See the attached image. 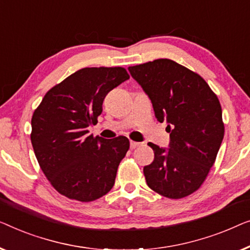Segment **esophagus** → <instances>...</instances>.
<instances>
[{"instance_id": "34e87169", "label": "esophagus", "mask_w": 250, "mask_h": 250, "mask_svg": "<svg viewBox=\"0 0 250 250\" xmlns=\"http://www.w3.org/2000/svg\"><path fill=\"white\" fill-rule=\"evenodd\" d=\"M140 145H142V143H138V142H133V140H131V142H130V147H131L132 149H133V148H137V147L140 146Z\"/></svg>"}]
</instances>
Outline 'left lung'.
I'll return each mask as SVG.
<instances>
[{
	"mask_svg": "<svg viewBox=\"0 0 250 250\" xmlns=\"http://www.w3.org/2000/svg\"><path fill=\"white\" fill-rule=\"evenodd\" d=\"M152 101L157 121L167 120L168 149L149 143L154 161L144 167L147 186L180 199L204 184L224 137L222 108L215 93L191 70L168 59L129 66Z\"/></svg>",
	"mask_w": 250,
	"mask_h": 250,
	"instance_id": "1",
	"label": "left lung"
}]
</instances>
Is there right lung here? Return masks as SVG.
<instances>
[{
	"label": "right lung",
	"mask_w": 250,
	"mask_h": 250,
	"mask_svg": "<svg viewBox=\"0 0 250 250\" xmlns=\"http://www.w3.org/2000/svg\"><path fill=\"white\" fill-rule=\"evenodd\" d=\"M129 75L125 68H83L45 94L31 118L30 139L38 164L60 194L93 202L114 186L118 167L128 152L125 136L88 135L97 124L108 91Z\"/></svg>",
	"instance_id": "1"
}]
</instances>
